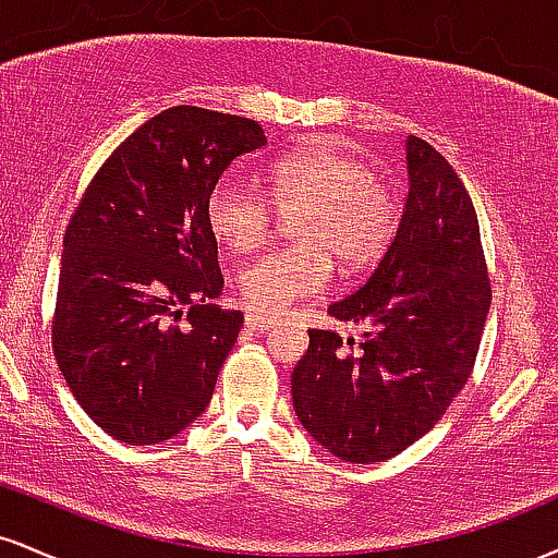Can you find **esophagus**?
<instances>
[{"instance_id": "1", "label": "esophagus", "mask_w": 558, "mask_h": 558, "mask_svg": "<svg viewBox=\"0 0 558 558\" xmlns=\"http://www.w3.org/2000/svg\"><path fill=\"white\" fill-rule=\"evenodd\" d=\"M272 325H275V317H272V315H259V312H246V328H248V330L265 332V330H270Z\"/></svg>"}]
</instances>
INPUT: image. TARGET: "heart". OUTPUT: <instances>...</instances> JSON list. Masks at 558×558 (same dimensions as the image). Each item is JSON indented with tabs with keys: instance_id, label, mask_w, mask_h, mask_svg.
Segmentation results:
<instances>
[{
	"instance_id": "heart-1",
	"label": "heart",
	"mask_w": 558,
	"mask_h": 558,
	"mask_svg": "<svg viewBox=\"0 0 558 558\" xmlns=\"http://www.w3.org/2000/svg\"><path fill=\"white\" fill-rule=\"evenodd\" d=\"M262 194L235 178H220L204 198L209 233L230 252L259 248L275 209L293 215L296 241L243 267L241 299L252 310L278 315L293 301L315 296L330 283L332 259L343 272L375 265L399 233L401 198L360 157L332 144L288 151L259 172Z\"/></svg>"
}]
</instances>
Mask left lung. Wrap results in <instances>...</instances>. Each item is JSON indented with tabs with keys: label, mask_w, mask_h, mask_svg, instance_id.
Masks as SVG:
<instances>
[{
	"label": "left lung",
	"mask_w": 558,
	"mask_h": 558,
	"mask_svg": "<svg viewBox=\"0 0 558 558\" xmlns=\"http://www.w3.org/2000/svg\"><path fill=\"white\" fill-rule=\"evenodd\" d=\"M409 196L399 233L367 283L330 304L362 325L349 351L310 330L291 375L296 417L332 457L375 464L420 440L470 380L490 310L475 204L425 138H407Z\"/></svg>",
	"instance_id": "left-lung-1"
}]
</instances>
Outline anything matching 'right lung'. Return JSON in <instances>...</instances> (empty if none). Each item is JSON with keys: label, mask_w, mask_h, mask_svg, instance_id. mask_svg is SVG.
Wrapping results in <instances>:
<instances>
[{"label": "right lung", "mask_w": 558, "mask_h": 558, "mask_svg": "<svg viewBox=\"0 0 558 558\" xmlns=\"http://www.w3.org/2000/svg\"><path fill=\"white\" fill-rule=\"evenodd\" d=\"M257 120L170 107L133 131L83 191L65 230L52 349L75 401L128 446L162 444L215 393L243 315L222 293L204 198Z\"/></svg>", "instance_id": "right-lung-1"}]
</instances>
